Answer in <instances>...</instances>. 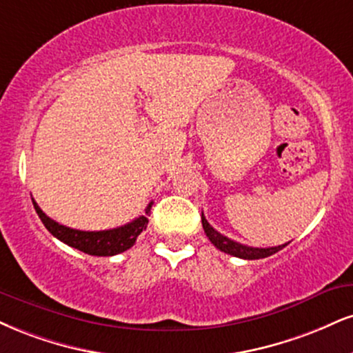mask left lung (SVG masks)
Instances as JSON below:
<instances>
[{
	"mask_svg": "<svg viewBox=\"0 0 353 353\" xmlns=\"http://www.w3.org/2000/svg\"><path fill=\"white\" fill-rule=\"evenodd\" d=\"M202 227H203V232H205V235L209 236V240L214 243L220 252L223 253H228L232 254V256H236V258H243V260H260V258H266V256H271V254L278 253L279 250H283L284 245H278V246H270V248H254V246H248V245H241L239 241H233L230 239H227V236H223L222 233H219L215 230L212 225L207 222V219L203 217L202 214Z\"/></svg>",
	"mask_w": 353,
	"mask_h": 353,
	"instance_id": "obj_1",
	"label": "left lung"
}]
</instances>
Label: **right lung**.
<instances>
[{
	"instance_id": "obj_1",
	"label": "right lung",
	"mask_w": 353,
	"mask_h": 353,
	"mask_svg": "<svg viewBox=\"0 0 353 353\" xmlns=\"http://www.w3.org/2000/svg\"><path fill=\"white\" fill-rule=\"evenodd\" d=\"M34 209L37 215L44 223V227L52 233L57 240L63 241L65 245L77 248L80 252L92 254V256H113V254L123 253L134 245L136 239L143 230H146L148 219L146 215L150 214L152 202L146 207V215L134 219L133 222L123 225V227L112 228V230H101V232H83L69 228L65 225L57 223L55 220L49 219L41 207L37 205L36 201L32 199Z\"/></svg>"
}]
</instances>
